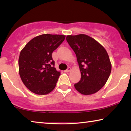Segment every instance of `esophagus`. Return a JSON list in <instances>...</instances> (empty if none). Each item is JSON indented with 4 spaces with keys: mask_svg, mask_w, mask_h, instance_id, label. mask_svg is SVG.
<instances>
[{
    "mask_svg": "<svg viewBox=\"0 0 131 131\" xmlns=\"http://www.w3.org/2000/svg\"><path fill=\"white\" fill-rule=\"evenodd\" d=\"M70 70H71L70 68V67H68L67 68V69H66L65 71H64V72H70Z\"/></svg>",
    "mask_w": 131,
    "mask_h": 131,
    "instance_id": "1",
    "label": "esophagus"
}]
</instances>
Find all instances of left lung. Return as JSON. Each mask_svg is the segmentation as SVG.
I'll return each mask as SVG.
<instances>
[{
  "instance_id": "left-lung-1",
  "label": "left lung",
  "mask_w": 131,
  "mask_h": 131,
  "mask_svg": "<svg viewBox=\"0 0 131 131\" xmlns=\"http://www.w3.org/2000/svg\"><path fill=\"white\" fill-rule=\"evenodd\" d=\"M66 39L76 54L81 72V79L74 84L75 88L83 95L97 92L105 85L112 70L107 51L87 35H69Z\"/></svg>"
}]
</instances>
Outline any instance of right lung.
<instances>
[{
	"instance_id": "add662e5",
	"label": "right lung",
	"mask_w": 131,
	"mask_h": 131,
	"mask_svg": "<svg viewBox=\"0 0 131 131\" xmlns=\"http://www.w3.org/2000/svg\"><path fill=\"white\" fill-rule=\"evenodd\" d=\"M65 39V35L44 34L34 37L19 54L21 79L30 91L46 95L54 89L61 74L54 67L52 53Z\"/></svg>"
}]
</instances>
